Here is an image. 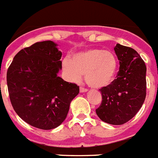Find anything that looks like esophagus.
I'll use <instances>...</instances> for the list:
<instances>
[{"label": "esophagus", "instance_id": "34e87169", "mask_svg": "<svg viewBox=\"0 0 158 158\" xmlns=\"http://www.w3.org/2000/svg\"><path fill=\"white\" fill-rule=\"evenodd\" d=\"M80 92L81 93H85V92H87V89L85 88H83V87H80Z\"/></svg>", "mask_w": 158, "mask_h": 158}]
</instances>
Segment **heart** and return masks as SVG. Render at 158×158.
Segmentation results:
<instances>
[{
	"mask_svg": "<svg viewBox=\"0 0 158 158\" xmlns=\"http://www.w3.org/2000/svg\"><path fill=\"white\" fill-rule=\"evenodd\" d=\"M62 69L70 81L79 82L84 74L85 82L92 88L107 86L114 80L118 60L110 51L90 48L73 53L62 60Z\"/></svg>",
	"mask_w": 158,
	"mask_h": 158,
	"instance_id": "1",
	"label": "heart"
}]
</instances>
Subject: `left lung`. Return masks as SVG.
<instances>
[{
	"label": "left lung",
	"mask_w": 158,
	"mask_h": 158,
	"mask_svg": "<svg viewBox=\"0 0 158 158\" xmlns=\"http://www.w3.org/2000/svg\"><path fill=\"white\" fill-rule=\"evenodd\" d=\"M119 69L107 86L100 89L102 102L96 114L105 123L121 125L133 118L146 96V65L133 48L117 44Z\"/></svg>",
	"instance_id": "left-lung-1"
}]
</instances>
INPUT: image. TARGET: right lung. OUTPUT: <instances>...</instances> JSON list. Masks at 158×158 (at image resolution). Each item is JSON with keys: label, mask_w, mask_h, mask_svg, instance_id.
Listing matches in <instances>:
<instances>
[{"label": "right lung", "mask_w": 158, "mask_h": 158, "mask_svg": "<svg viewBox=\"0 0 158 158\" xmlns=\"http://www.w3.org/2000/svg\"><path fill=\"white\" fill-rule=\"evenodd\" d=\"M54 42H38L14 56L7 71L14 110L28 124L44 130L63 123L79 86L57 76L62 53Z\"/></svg>", "instance_id": "right-lung-1"}]
</instances>
